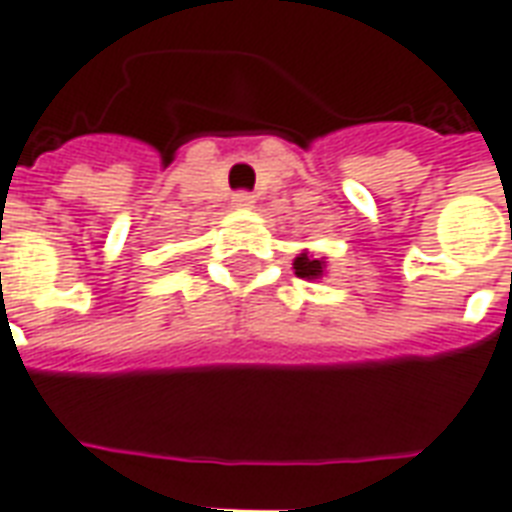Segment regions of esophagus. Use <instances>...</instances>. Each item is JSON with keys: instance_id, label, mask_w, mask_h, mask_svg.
I'll use <instances>...</instances> for the list:
<instances>
[{"instance_id": "34e87169", "label": "esophagus", "mask_w": 512, "mask_h": 512, "mask_svg": "<svg viewBox=\"0 0 512 512\" xmlns=\"http://www.w3.org/2000/svg\"><path fill=\"white\" fill-rule=\"evenodd\" d=\"M253 204H256V195H253V192H234V206H237V209H250Z\"/></svg>"}]
</instances>
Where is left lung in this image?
<instances>
[{
	"label": "left lung",
	"instance_id": "1",
	"mask_svg": "<svg viewBox=\"0 0 512 512\" xmlns=\"http://www.w3.org/2000/svg\"><path fill=\"white\" fill-rule=\"evenodd\" d=\"M322 273H325V262H322V259H317V256L300 253V256L295 259L297 278H306V281H311V278H322Z\"/></svg>",
	"mask_w": 512,
	"mask_h": 512
}]
</instances>
